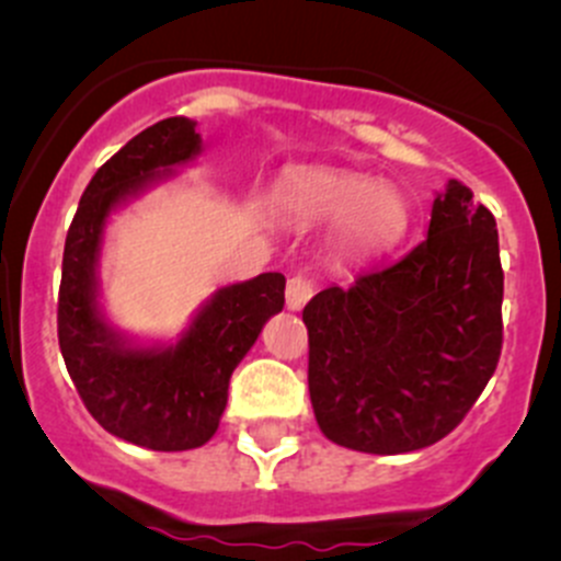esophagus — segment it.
Here are the masks:
<instances>
[{
  "label": "esophagus",
  "mask_w": 561,
  "mask_h": 561,
  "mask_svg": "<svg viewBox=\"0 0 561 561\" xmlns=\"http://www.w3.org/2000/svg\"><path fill=\"white\" fill-rule=\"evenodd\" d=\"M313 297V283L305 278H291L286 286V308L291 313H299V310L308 305V299Z\"/></svg>",
  "instance_id": "1"
}]
</instances>
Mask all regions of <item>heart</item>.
Instances as JSON below:
<instances>
[{
    "instance_id": "b5f03b06",
    "label": "heart",
    "mask_w": 561,
    "mask_h": 561,
    "mask_svg": "<svg viewBox=\"0 0 561 561\" xmlns=\"http://www.w3.org/2000/svg\"><path fill=\"white\" fill-rule=\"evenodd\" d=\"M280 216L329 224V245L348 262L383 256L410 229L408 196L391 183L332 167H302L280 175L270 192Z\"/></svg>"
}]
</instances>
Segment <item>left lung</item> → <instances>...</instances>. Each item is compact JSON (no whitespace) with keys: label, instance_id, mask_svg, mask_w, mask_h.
Listing matches in <instances>:
<instances>
[{"label":"left lung","instance_id":"obj_1","mask_svg":"<svg viewBox=\"0 0 561 561\" xmlns=\"http://www.w3.org/2000/svg\"><path fill=\"white\" fill-rule=\"evenodd\" d=\"M496 221L448 181L405 259L329 286L302 310L308 386L327 440L394 456L443 440L476 405L502 348Z\"/></svg>","mask_w":561,"mask_h":561}]
</instances>
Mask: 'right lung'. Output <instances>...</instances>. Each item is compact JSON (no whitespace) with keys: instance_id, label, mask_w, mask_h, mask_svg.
I'll return each mask as SVG.
<instances>
[{"instance_id":"add662e5","label":"right lung","mask_w":561,"mask_h":561,"mask_svg":"<svg viewBox=\"0 0 561 561\" xmlns=\"http://www.w3.org/2000/svg\"><path fill=\"white\" fill-rule=\"evenodd\" d=\"M199 153L196 121L183 115L131 137L85 186L61 262L59 345L69 378L110 435L151 451H192L216 435L234 367L283 310L286 278L262 273L210 294L175 340H140L107 319L100 262L110 216Z\"/></svg>"}]
</instances>
